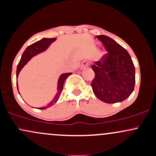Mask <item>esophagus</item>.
I'll return each mask as SVG.
<instances>
[{"label":"esophagus","instance_id":"obj_1","mask_svg":"<svg viewBox=\"0 0 156 156\" xmlns=\"http://www.w3.org/2000/svg\"><path fill=\"white\" fill-rule=\"evenodd\" d=\"M88 65H89V62H87V61H83V62L81 64V69H83V68L87 67Z\"/></svg>","mask_w":156,"mask_h":156}]
</instances>
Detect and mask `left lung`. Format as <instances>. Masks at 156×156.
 I'll use <instances>...</instances> for the list:
<instances>
[{"label":"left lung","instance_id":"8db88e82","mask_svg":"<svg viewBox=\"0 0 156 156\" xmlns=\"http://www.w3.org/2000/svg\"><path fill=\"white\" fill-rule=\"evenodd\" d=\"M106 50L98 62L92 66L94 78L91 86L97 98L106 103L125 101L135 87V67L128 52L114 39L97 36Z\"/></svg>","mask_w":156,"mask_h":156}]
</instances>
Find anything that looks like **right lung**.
<instances>
[{"label":"right lung","mask_w":156,"mask_h":156,"mask_svg":"<svg viewBox=\"0 0 156 156\" xmlns=\"http://www.w3.org/2000/svg\"><path fill=\"white\" fill-rule=\"evenodd\" d=\"M55 40V38H44L41 40L38 41V42H36L34 44H31V45L28 46L26 48V51L23 52L22 57H21V59L18 65H17V76H18L19 73L20 72L21 69L24 67V65L26 64L28 61H29L34 55L38 54V53H41V52L44 51V50L47 49L48 46L51 44L52 42H54ZM72 74L71 73H64V74L61 75L59 77V79L58 81V92H57L56 95L55 96L54 99L52 101L51 103L48 104L47 106L42 107V108H39V109H46L49 107H51V105H53L54 103L57 102V101L59 98V96L62 94V90H63V85L64 83V80H66V78L68 76H70ZM17 89H18V87H17Z\"/></svg>","instance_id":"right-lung-1"}]
</instances>
